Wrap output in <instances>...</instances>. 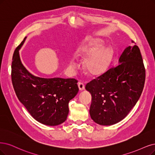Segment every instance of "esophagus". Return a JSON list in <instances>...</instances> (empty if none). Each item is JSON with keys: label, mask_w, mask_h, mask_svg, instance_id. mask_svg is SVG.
<instances>
[{"label": "esophagus", "mask_w": 155, "mask_h": 155, "mask_svg": "<svg viewBox=\"0 0 155 155\" xmlns=\"http://www.w3.org/2000/svg\"><path fill=\"white\" fill-rule=\"evenodd\" d=\"M78 88H79L80 91H83L85 89V85L82 82H78Z\"/></svg>", "instance_id": "34e87169"}]
</instances>
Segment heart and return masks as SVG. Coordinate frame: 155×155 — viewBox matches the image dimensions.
Instances as JSON below:
<instances>
[{
	"instance_id": "obj_1",
	"label": "heart",
	"mask_w": 155,
	"mask_h": 155,
	"mask_svg": "<svg viewBox=\"0 0 155 155\" xmlns=\"http://www.w3.org/2000/svg\"><path fill=\"white\" fill-rule=\"evenodd\" d=\"M104 42L99 38L91 39L76 51V55L85 59L84 66L91 75L95 76L105 72L109 66L114 55V50L109 46H104ZM71 66H75L76 63L70 61Z\"/></svg>"
}]
</instances>
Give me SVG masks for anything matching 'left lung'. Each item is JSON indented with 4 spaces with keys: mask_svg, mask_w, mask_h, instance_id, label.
I'll return each mask as SVG.
<instances>
[{
    "mask_svg": "<svg viewBox=\"0 0 155 155\" xmlns=\"http://www.w3.org/2000/svg\"><path fill=\"white\" fill-rule=\"evenodd\" d=\"M145 78L140 49L136 45L129 46L120 56L117 66L85 85L92 96L89 110L91 119L104 126L121 121L138 101Z\"/></svg>",
    "mask_w": 155,
    "mask_h": 155,
    "instance_id": "left-lung-1",
    "label": "left lung"
}]
</instances>
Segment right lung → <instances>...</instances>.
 <instances>
[{
  "label": "right lung",
  "instance_id": "obj_1",
  "mask_svg": "<svg viewBox=\"0 0 155 155\" xmlns=\"http://www.w3.org/2000/svg\"><path fill=\"white\" fill-rule=\"evenodd\" d=\"M25 37L13 54L11 80L15 93L36 121L48 126L64 123L69 113L68 104L78 92L74 78H45L34 76L23 65L19 50Z\"/></svg>",
  "mask_w": 155,
  "mask_h": 155
}]
</instances>
